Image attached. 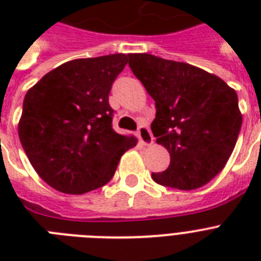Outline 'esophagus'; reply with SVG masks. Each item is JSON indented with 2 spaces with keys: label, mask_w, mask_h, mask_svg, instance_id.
Listing matches in <instances>:
<instances>
[{
  "label": "esophagus",
  "mask_w": 261,
  "mask_h": 261,
  "mask_svg": "<svg viewBox=\"0 0 261 261\" xmlns=\"http://www.w3.org/2000/svg\"><path fill=\"white\" fill-rule=\"evenodd\" d=\"M138 138L145 146H150V145H153V135H151L150 130H149L146 126L139 127Z\"/></svg>",
  "instance_id": "34e87169"
}]
</instances>
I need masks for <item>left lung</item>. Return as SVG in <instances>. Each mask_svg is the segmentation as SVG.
Listing matches in <instances>:
<instances>
[{"label":"left lung","instance_id":"left-lung-1","mask_svg":"<svg viewBox=\"0 0 261 261\" xmlns=\"http://www.w3.org/2000/svg\"><path fill=\"white\" fill-rule=\"evenodd\" d=\"M135 77L155 101L151 131L171 155L168 169L151 173L157 184L196 190L222 171L239 138V97L223 80L186 62L128 54Z\"/></svg>","mask_w":261,"mask_h":261}]
</instances>
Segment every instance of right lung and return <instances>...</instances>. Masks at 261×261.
I'll list each match as a JSON object with an SVG mask.
<instances>
[{
    "label": "right lung",
    "mask_w": 261,
    "mask_h": 261,
    "mask_svg": "<svg viewBox=\"0 0 261 261\" xmlns=\"http://www.w3.org/2000/svg\"><path fill=\"white\" fill-rule=\"evenodd\" d=\"M128 55L73 59L28 89L18 137L36 173L54 190L81 195L110 181L119 160L137 145L112 128L111 87Z\"/></svg>",
    "instance_id": "add662e5"
}]
</instances>
